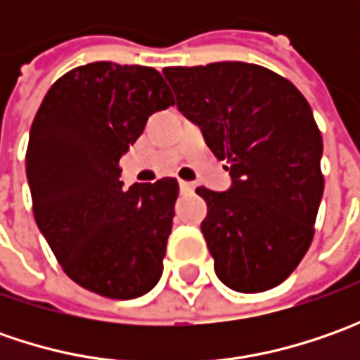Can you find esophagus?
<instances>
[{
  "instance_id": "obj_1",
  "label": "esophagus",
  "mask_w": 360,
  "mask_h": 360,
  "mask_svg": "<svg viewBox=\"0 0 360 360\" xmlns=\"http://www.w3.org/2000/svg\"><path fill=\"white\" fill-rule=\"evenodd\" d=\"M178 186H180V192H182V194H190V192L194 190V184H192V182H186V180H180Z\"/></svg>"
}]
</instances>
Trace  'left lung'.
<instances>
[{
	"instance_id": "1",
	"label": "left lung",
	"mask_w": 360,
	"mask_h": 360,
	"mask_svg": "<svg viewBox=\"0 0 360 360\" xmlns=\"http://www.w3.org/2000/svg\"><path fill=\"white\" fill-rule=\"evenodd\" d=\"M176 105L226 162V192L196 188L216 276L262 292L290 276L314 236L325 190L323 136L304 96L262 65L216 62L164 68Z\"/></svg>"
}]
</instances>
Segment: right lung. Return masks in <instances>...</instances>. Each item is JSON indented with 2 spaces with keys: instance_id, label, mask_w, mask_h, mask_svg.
Wrapping results in <instances>:
<instances>
[{
  "instance_id": "right-lung-1",
  "label": "right lung",
  "mask_w": 360,
  "mask_h": 360,
  "mask_svg": "<svg viewBox=\"0 0 360 360\" xmlns=\"http://www.w3.org/2000/svg\"><path fill=\"white\" fill-rule=\"evenodd\" d=\"M168 105L154 68L94 62L60 77L32 124L25 172L37 229L63 272L100 297H142L162 276L178 182L124 190L120 158Z\"/></svg>"
}]
</instances>
